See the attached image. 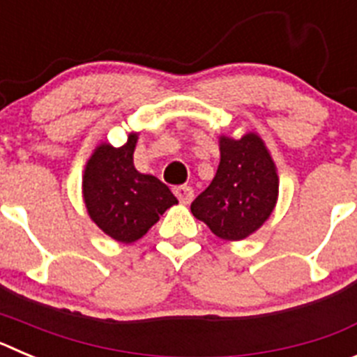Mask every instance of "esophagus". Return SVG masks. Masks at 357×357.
Masks as SVG:
<instances>
[{
  "mask_svg": "<svg viewBox=\"0 0 357 357\" xmlns=\"http://www.w3.org/2000/svg\"><path fill=\"white\" fill-rule=\"evenodd\" d=\"M173 193H175V197L181 200V204H191V200H193L195 197V191L193 188H189V185H176L175 189H173Z\"/></svg>",
  "mask_w": 357,
  "mask_h": 357,
  "instance_id": "obj_1",
  "label": "esophagus"
}]
</instances>
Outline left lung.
Masks as SVG:
<instances>
[{
    "label": "left lung",
    "instance_id": "left-lung-1",
    "mask_svg": "<svg viewBox=\"0 0 357 357\" xmlns=\"http://www.w3.org/2000/svg\"><path fill=\"white\" fill-rule=\"evenodd\" d=\"M220 164L213 182L191 204V213L214 236L241 241L272 216L279 200V172L257 132L220 134Z\"/></svg>",
    "mask_w": 357,
    "mask_h": 357
}]
</instances>
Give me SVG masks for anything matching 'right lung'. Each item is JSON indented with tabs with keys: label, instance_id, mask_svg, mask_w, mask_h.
<instances>
[{
	"label": "right lung",
	"instance_id": "add662e5",
	"mask_svg": "<svg viewBox=\"0 0 357 357\" xmlns=\"http://www.w3.org/2000/svg\"><path fill=\"white\" fill-rule=\"evenodd\" d=\"M139 132L121 146L98 143L82 172V197L87 214L109 238L134 243L178 204L169 188L153 175L135 169L134 150Z\"/></svg>",
	"mask_w": 357,
	"mask_h": 357
}]
</instances>
